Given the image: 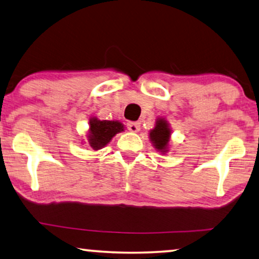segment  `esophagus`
Returning a JSON list of instances; mask_svg holds the SVG:
<instances>
[{"label": "esophagus", "instance_id": "1", "mask_svg": "<svg viewBox=\"0 0 259 259\" xmlns=\"http://www.w3.org/2000/svg\"><path fill=\"white\" fill-rule=\"evenodd\" d=\"M128 129L131 133H137L141 129V123L140 122H128Z\"/></svg>", "mask_w": 259, "mask_h": 259}]
</instances>
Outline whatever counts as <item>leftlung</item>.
<instances>
[{"instance_id": "left-lung-1", "label": "left lung", "mask_w": 259, "mask_h": 259, "mask_svg": "<svg viewBox=\"0 0 259 259\" xmlns=\"http://www.w3.org/2000/svg\"><path fill=\"white\" fill-rule=\"evenodd\" d=\"M171 137V130L168 128V123L164 118H158L156 126L150 131V140L158 151L167 152L168 141Z\"/></svg>"}]
</instances>
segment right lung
Here are the masks:
<instances>
[{
    "label": "right lung",
    "mask_w": 259,
    "mask_h": 259,
    "mask_svg": "<svg viewBox=\"0 0 259 259\" xmlns=\"http://www.w3.org/2000/svg\"><path fill=\"white\" fill-rule=\"evenodd\" d=\"M124 130L123 124L118 121H101L96 117L91 118L88 142L94 150L102 149L111 141L115 135Z\"/></svg>",
    "instance_id": "1"
}]
</instances>
